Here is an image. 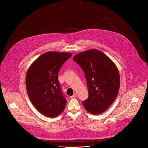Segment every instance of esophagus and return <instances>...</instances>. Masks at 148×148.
<instances>
[{
    "instance_id": "1",
    "label": "esophagus",
    "mask_w": 148,
    "mask_h": 148,
    "mask_svg": "<svg viewBox=\"0 0 148 148\" xmlns=\"http://www.w3.org/2000/svg\"><path fill=\"white\" fill-rule=\"evenodd\" d=\"M77 97V94H76V93H75L73 96H71L70 97V98H71V99H74V98H76Z\"/></svg>"
}]
</instances>
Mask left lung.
<instances>
[{
    "mask_svg": "<svg viewBox=\"0 0 148 148\" xmlns=\"http://www.w3.org/2000/svg\"><path fill=\"white\" fill-rule=\"evenodd\" d=\"M73 59L82 68L86 80L89 97L83 103L85 109L93 114L104 112L119 91L117 67L103 52L96 49L79 53Z\"/></svg>",
    "mask_w": 148,
    "mask_h": 148,
    "instance_id": "obj_1",
    "label": "left lung"
}]
</instances>
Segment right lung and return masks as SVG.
<instances>
[{
  "label": "right lung",
  "mask_w": 148,
  "mask_h": 148,
  "mask_svg": "<svg viewBox=\"0 0 148 148\" xmlns=\"http://www.w3.org/2000/svg\"><path fill=\"white\" fill-rule=\"evenodd\" d=\"M72 54L49 51L30 65L26 73L27 92L32 104L42 114L56 117L64 110L66 100L58 80L62 66Z\"/></svg>",
  "instance_id": "add662e5"
}]
</instances>
